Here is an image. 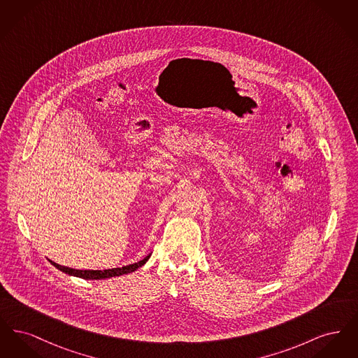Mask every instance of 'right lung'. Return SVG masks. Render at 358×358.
<instances>
[{"instance_id": "right-lung-1", "label": "right lung", "mask_w": 358, "mask_h": 358, "mask_svg": "<svg viewBox=\"0 0 358 358\" xmlns=\"http://www.w3.org/2000/svg\"><path fill=\"white\" fill-rule=\"evenodd\" d=\"M152 254H149L148 256H145L142 260L133 263V264H129V266H123V267H118V268H110V270H75V268H69V267H64V266H60L55 262H51L52 266H55L57 270H60L62 273H69L72 276H76V278H82V279H110V278H114V276H120V275H124V273H133L138 268H141L150 257Z\"/></svg>"}]
</instances>
